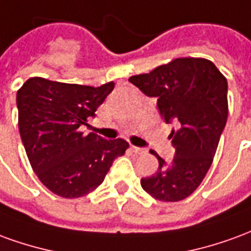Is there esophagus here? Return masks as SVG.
<instances>
[{"instance_id":"1","label":"esophagus","mask_w":251,"mask_h":251,"mask_svg":"<svg viewBox=\"0 0 251 251\" xmlns=\"http://www.w3.org/2000/svg\"><path fill=\"white\" fill-rule=\"evenodd\" d=\"M130 151L133 153H136V154H144V153L147 152L145 149H142V148H138V147H134V145H131Z\"/></svg>"}]
</instances>
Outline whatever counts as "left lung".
<instances>
[{
    "mask_svg": "<svg viewBox=\"0 0 251 251\" xmlns=\"http://www.w3.org/2000/svg\"><path fill=\"white\" fill-rule=\"evenodd\" d=\"M129 82L156 97L165 122L177 125L168 137L176 149L174 160L165 163L151 152L158 169L141 179V187L160 201H180L199 187L212 164L228 114L227 79L207 59L177 57Z\"/></svg>",
    "mask_w": 251,
    "mask_h": 251,
    "instance_id": "8db88e82",
    "label": "left lung"
}]
</instances>
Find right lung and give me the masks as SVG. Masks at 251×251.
Masks as SVG:
<instances>
[{
  "label": "right lung",
  "instance_id": "obj_1",
  "mask_svg": "<svg viewBox=\"0 0 251 251\" xmlns=\"http://www.w3.org/2000/svg\"><path fill=\"white\" fill-rule=\"evenodd\" d=\"M113 88L114 82L91 87L33 76L17 91L19 130L30 167L57 196L93 192L129 148L122 138L104 140L80 129Z\"/></svg>",
  "mask_w": 251,
  "mask_h": 251
}]
</instances>
